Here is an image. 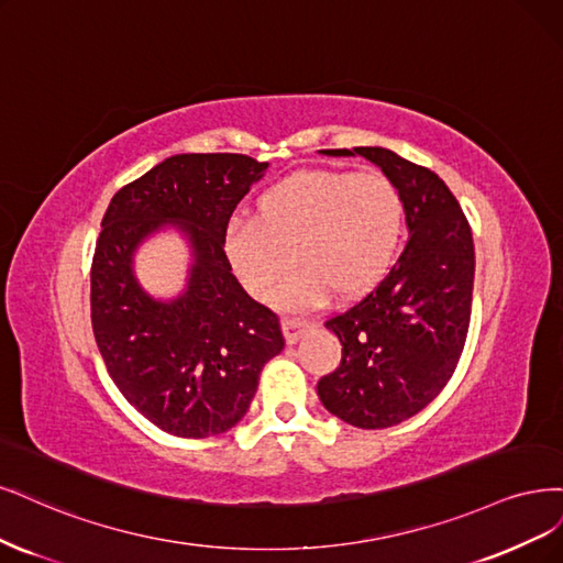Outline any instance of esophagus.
I'll return each instance as SVG.
<instances>
[{"mask_svg":"<svg viewBox=\"0 0 563 563\" xmlns=\"http://www.w3.org/2000/svg\"><path fill=\"white\" fill-rule=\"evenodd\" d=\"M282 328H284V338L288 344H296L307 331H309V323L307 321H300V319H284L282 321Z\"/></svg>","mask_w":563,"mask_h":563,"instance_id":"1","label":"esophagus"}]
</instances>
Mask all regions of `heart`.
Wrapping results in <instances>:
<instances>
[{"instance_id":"heart-1","label":"heart","mask_w":563,"mask_h":563,"mask_svg":"<svg viewBox=\"0 0 563 563\" xmlns=\"http://www.w3.org/2000/svg\"><path fill=\"white\" fill-rule=\"evenodd\" d=\"M402 225V196L384 174L305 169L261 192L256 219H232L223 251L242 286L261 300L296 258L273 302L305 312L333 290L340 298L371 290L396 258Z\"/></svg>"}]
</instances>
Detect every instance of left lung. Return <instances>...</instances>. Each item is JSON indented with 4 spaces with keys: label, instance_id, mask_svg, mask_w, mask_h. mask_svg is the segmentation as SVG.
Listing matches in <instances>:
<instances>
[{
    "label": "left lung",
    "instance_id": "obj_1",
    "mask_svg": "<svg viewBox=\"0 0 563 563\" xmlns=\"http://www.w3.org/2000/svg\"><path fill=\"white\" fill-rule=\"evenodd\" d=\"M321 153L371 161L405 202L410 238L402 254L371 294L325 321L342 361L317 384L331 415L358 429H389L421 412L461 358L473 302V232L435 172L382 146Z\"/></svg>",
    "mask_w": 563,
    "mask_h": 563
}]
</instances>
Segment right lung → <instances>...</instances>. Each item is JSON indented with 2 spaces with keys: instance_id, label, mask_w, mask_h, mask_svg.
<instances>
[{
  "instance_id": "1",
  "label": "right lung",
  "mask_w": 563,
  "mask_h": 563,
  "mask_svg": "<svg viewBox=\"0 0 563 563\" xmlns=\"http://www.w3.org/2000/svg\"><path fill=\"white\" fill-rule=\"evenodd\" d=\"M267 167L240 153H177L107 207L90 269L92 333L125 400L165 433L232 429L284 349L279 317L240 286L223 251L232 211ZM165 229L180 232L191 261L180 294L156 299L133 256Z\"/></svg>"
}]
</instances>
